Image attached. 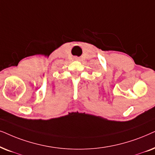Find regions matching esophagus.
<instances>
[{
    "label": "esophagus",
    "instance_id": "obj_1",
    "mask_svg": "<svg viewBox=\"0 0 155 155\" xmlns=\"http://www.w3.org/2000/svg\"><path fill=\"white\" fill-rule=\"evenodd\" d=\"M76 59H78V58H76Z\"/></svg>",
    "mask_w": 155,
    "mask_h": 155
}]
</instances>
